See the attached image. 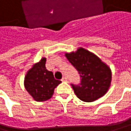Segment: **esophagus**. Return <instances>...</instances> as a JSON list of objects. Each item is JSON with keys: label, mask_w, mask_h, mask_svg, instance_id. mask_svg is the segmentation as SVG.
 I'll return each instance as SVG.
<instances>
[{"label": "esophagus", "mask_w": 131, "mask_h": 131, "mask_svg": "<svg viewBox=\"0 0 131 131\" xmlns=\"http://www.w3.org/2000/svg\"><path fill=\"white\" fill-rule=\"evenodd\" d=\"M62 82H68V79L66 77H63V79H61Z\"/></svg>", "instance_id": "34e87169"}]
</instances>
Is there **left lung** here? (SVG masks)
Instances as JSON below:
<instances>
[{"instance_id": "left-lung-1", "label": "left lung", "mask_w": 131, "mask_h": 131, "mask_svg": "<svg viewBox=\"0 0 131 131\" xmlns=\"http://www.w3.org/2000/svg\"><path fill=\"white\" fill-rule=\"evenodd\" d=\"M65 56L80 74V84L71 85L81 101L91 102L107 93L112 82V71L106 63L83 48H79L76 52H67Z\"/></svg>"}]
</instances>
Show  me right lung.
Returning a JSON list of instances; mask_svg holds the SVG:
<instances>
[{
    "mask_svg": "<svg viewBox=\"0 0 131 131\" xmlns=\"http://www.w3.org/2000/svg\"><path fill=\"white\" fill-rule=\"evenodd\" d=\"M46 58H41L27 71L24 79V86L34 101L41 102L50 99L54 89L61 82L55 79L53 73L46 68Z\"/></svg>",
    "mask_w": 131,
    "mask_h": 131,
    "instance_id": "1",
    "label": "right lung"
}]
</instances>
